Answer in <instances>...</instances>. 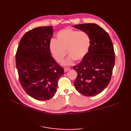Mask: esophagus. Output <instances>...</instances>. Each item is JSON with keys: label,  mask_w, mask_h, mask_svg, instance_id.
I'll use <instances>...</instances> for the list:
<instances>
[{"label": "esophagus", "mask_w": 131, "mask_h": 131, "mask_svg": "<svg viewBox=\"0 0 131 131\" xmlns=\"http://www.w3.org/2000/svg\"><path fill=\"white\" fill-rule=\"evenodd\" d=\"M70 70V68H64V72H67L68 71H69Z\"/></svg>", "instance_id": "34e87169"}]
</instances>
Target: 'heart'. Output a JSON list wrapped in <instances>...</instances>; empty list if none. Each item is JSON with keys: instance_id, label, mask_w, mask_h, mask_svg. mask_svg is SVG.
<instances>
[{"instance_id": "obj_1", "label": "heart", "mask_w": 131, "mask_h": 131, "mask_svg": "<svg viewBox=\"0 0 131 131\" xmlns=\"http://www.w3.org/2000/svg\"><path fill=\"white\" fill-rule=\"evenodd\" d=\"M57 40L52 39L49 47L51 53L57 62H61L67 53L69 57L63 62L69 65L74 60L80 61L88 53L91 38L88 33L70 28L59 30L56 35Z\"/></svg>"}]
</instances>
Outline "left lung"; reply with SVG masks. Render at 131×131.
I'll list each match as a JSON object with an SVG mask.
<instances>
[{"label":"left lung","mask_w":131,"mask_h":131,"mask_svg":"<svg viewBox=\"0 0 131 131\" xmlns=\"http://www.w3.org/2000/svg\"><path fill=\"white\" fill-rule=\"evenodd\" d=\"M73 27L88 33L91 38L88 53L73 68L78 76L74 84L78 92L87 97L102 92L109 84L115 64V52L108 33L94 23Z\"/></svg>","instance_id":"1"}]
</instances>
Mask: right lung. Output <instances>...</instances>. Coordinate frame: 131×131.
I'll return each instance as SVG.
<instances>
[{
    "label": "right lung",
    "instance_id": "1",
    "mask_svg": "<svg viewBox=\"0 0 131 131\" xmlns=\"http://www.w3.org/2000/svg\"><path fill=\"white\" fill-rule=\"evenodd\" d=\"M52 26L39 27L25 34L16 54L19 80L25 92L35 100H49L56 93L64 69L51 56L49 45Z\"/></svg>",
    "mask_w": 131,
    "mask_h": 131
}]
</instances>
